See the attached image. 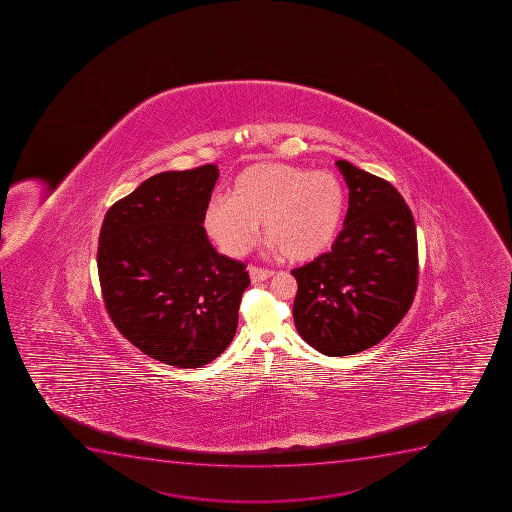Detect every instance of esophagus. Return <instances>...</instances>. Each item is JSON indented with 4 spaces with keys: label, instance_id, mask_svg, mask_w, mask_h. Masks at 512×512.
Instances as JSON below:
<instances>
[{
    "label": "esophagus",
    "instance_id": "34e87169",
    "mask_svg": "<svg viewBox=\"0 0 512 512\" xmlns=\"http://www.w3.org/2000/svg\"><path fill=\"white\" fill-rule=\"evenodd\" d=\"M248 274H250L253 284H257V282H264V280L270 279L274 275V270L260 269V267L250 265L248 267Z\"/></svg>",
    "mask_w": 512,
    "mask_h": 512
}]
</instances>
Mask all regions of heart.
I'll list each match as a JSON object with an SVG mask.
<instances>
[{
  "mask_svg": "<svg viewBox=\"0 0 512 512\" xmlns=\"http://www.w3.org/2000/svg\"><path fill=\"white\" fill-rule=\"evenodd\" d=\"M345 212L347 193L334 173L259 163L238 173L228 195L210 200L205 225L223 252L243 255L264 222L272 245L304 262L334 245Z\"/></svg>",
  "mask_w": 512,
  "mask_h": 512,
  "instance_id": "heart-1",
  "label": "heart"
}]
</instances>
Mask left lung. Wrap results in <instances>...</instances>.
<instances>
[{
	"label": "left lung",
	"instance_id": "1",
	"mask_svg": "<svg viewBox=\"0 0 512 512\" xmlns=\"http://www.w3.org/2000/svg\"><path fill=\"white\" fill-rule=\"evenodd\" d=\"M337 167L349 187L344 228L330 252L292 270L295 327L329 357L387 337L410 309L419 277L414 217L402 195L347 160Z\"/></svg>",
	"mask_w": 512,
	"mask_h": 512
}]
</instances>
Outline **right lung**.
I'll list each match as a JSON object with an SVG mask.
<instances>
[{
    "mask_svg": "<svg viewBox=\"0 0 512 512\" xmlns=\"http://www.w3.org/2000/svg\"><path fill=\"white\" fill-rule=\"evenodd\" d=\"M213 163L163 172L110 207L98 242V277L113 324L143 354L180 369L217 359L237 332L245 265L203 228L217 183Z\"/></svg>",
    "mask_w": 512,
    "mask_h": 512,
    "instance_id": "add662e5",
    "label": "right lung"
}]
</instances>
